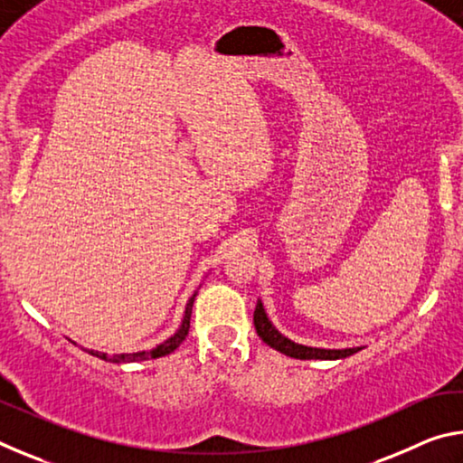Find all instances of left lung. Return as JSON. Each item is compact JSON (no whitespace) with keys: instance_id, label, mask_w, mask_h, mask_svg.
I'll list each match as a JSON object with an SVG mask.
<instances>
[{"instance_id":"obj_1","label":"left lung","mask_w":463,"mask_h":463,"mask_svg":"<svg viewBox=\"0 0 463 463\" xmlns=\"http://www.w3.org/2000/svg\"><path fill=\"white\" fill-rule=\"evenodd\" d=\"M253 323L255 331L261 336L263 343H268L279 354L294 359H343L357 354L362 347H351V349H320V347H307V345L289 341L288 336L281 335L276 326L271 325V320L265 315V308L261 300H257V307L253 312Z\"/></svg>"}]
</instances>
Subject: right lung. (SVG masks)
Listing matches in <instances>:
<instances>
[{"label":"right lung","mask_w":463,"mask_h":463,"mask_svg":"<svg viewBox=\"0 0 463 463\" xmlns=\"http://www.w3.org/2000/svg\"><path fill=\"white\" fill-rule=\"evenodd\" d=\"M194 300H195V294L185 304L184 320H182V325H179V328L175 331V335H171L167 341H163L161 345H156V347H153L151 351H137V354H118V355H108V354H101V351H90V349L88 351H90L91 355L104 359V362H112V364H130V362H143V359H155V357L169 355L171 351H175L179 345L184 343V339L187 336V331H190V318H192Z\"/></svg>","instance_id":"right-lung-1"}]
</instances>
